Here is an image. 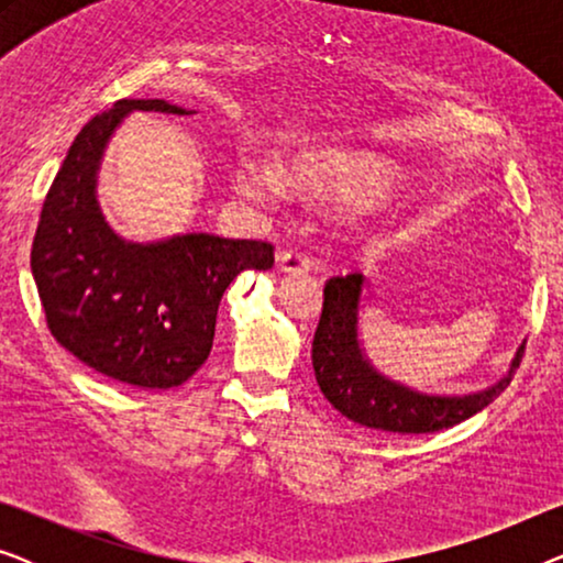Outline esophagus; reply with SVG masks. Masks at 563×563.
<instances>
[{
	"instance_id": "34e87169",
	"label": "esophagus",
	"mask_w": 563,
	"mask_h": 563,
	"mask_svg": "<svg viewBox=\"0 0 563 563\" xmlns=\"http://www.w3.org/2000/svg\"><path fill=\"white\" fill-rule=\"evenodd\" d=\"M276 268L282 274H307L310 272V261L297 251H279L276 253Z\"/></svg>"
}]
</instances>
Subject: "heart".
<instances>
[{"label":"heart","instance_id":"obj_1","mask_svg":"<svg viewBox=\"0 0 563 563\" xmlns=\"http://www.w3.org/2000/svg\"><path fill=\"white\" fill-rule=\"evenodd\" d=\"M291 187L302 195L325 197L338 205L366 207L384 205L389 197L397 195L402 174L387 158L368 156V153H353V156H307L299 158L289 172ZM235 191L251 202L274 205L282 202L287 195V181L272 166L264 164H241L233 174ZM351 233L358 241H368L372 230L351 222Z\"/></svg>","mask_w":563,"mask_h":563}]
</instances>
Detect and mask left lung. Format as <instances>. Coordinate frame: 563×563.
Wrapping results in <instances>:
<instances>
[{"label": "left lung", "mask_w": 563, "mask_h": 563, "mask_svg": "<svg viewBox=\"0 0 563 563\" xmlns=\"http://www.w3.org/2000/svg\"><path fill=\"white\" fill-rule=\"evenodd\" d=\"M368 297L372 282L361 274L333 276L325 287V305L312 343V366L322 395L358 426L387 433H435L453 428L495 402L520 366L526 341L497 382L468 395H430L389 379L372 364L361 341V312Z\"/></svg>", "instance_id": "8db88e82"}]
</instances>
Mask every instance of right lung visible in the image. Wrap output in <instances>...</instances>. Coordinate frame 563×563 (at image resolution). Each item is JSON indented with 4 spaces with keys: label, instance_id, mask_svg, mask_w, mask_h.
<instances>
[{
    "label": "right lung",
    "instance_id": "1",
    "mask_svg": "<svg viewBox=\"0 0 563 563\" xmlns=\"http://www.w3.org/2000/svg\"><path fill=\"white\" fill-rule=\"evenodd\" d=\"M133 112L191 114L166 99H120L74 137L43 202L30 268L56 341L81 364L141 389L179 387L210 356L220 299L274 249L210 233L128 241L107 222L97 179Z\"/></svg>",
    "mask_w": 563,
    "mask_h": 563
}]
</instances>
